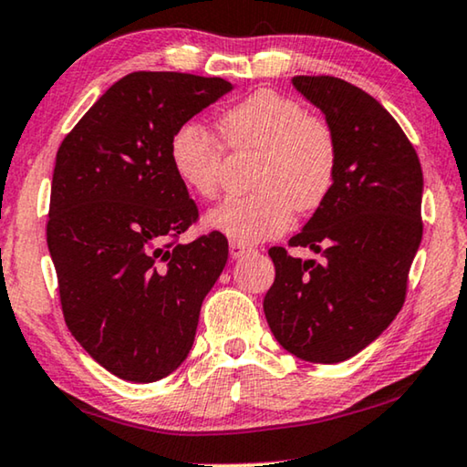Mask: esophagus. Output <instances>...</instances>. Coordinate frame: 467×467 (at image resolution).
I'll return each instance as SVG.
<instances>
[{
    "instance_id": "obj_1",
    "label": "esophagus",
    "mask_w": 467,
    "mask_h": 467,
    "mask_svg": "<svg viewBox=\"0 0 467 467\" xmlns=\"http://www.w3.org/2000/svg\"><path fill=\"white\" fill-rule=\"evenodd\" d=\"M254 251V247L249 245H243V243H236V241H231V257H243L245 254H251Z\"/></svg>"
}]
</instances>
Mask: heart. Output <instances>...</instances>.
<instances>
[{
  "mask_svg": "<svg viewBox=\"0 0 467 467\" xmlns=\"http://www.w3.org/2000/svg\"><path fill=\"white\" fill-rule=\"evenodd\" d=\"M234 151H260L255 193L228 199L207 224L236 243H260L286 231L293 207L314 212L330 195L338 170V140L330 124L297 99L270 88L251 93L220 116ZM170 164L189 191L216 199L224 189V150L202 124L187 122L170 139Z\"/></svg>",
  "mask_w": 467,
  "mask_h": 467,
  "instance_id": "obj_1",
  "label": "heart"
}]
</instances>
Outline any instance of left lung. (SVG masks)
<instances>
[{
    "mask_svg": "<svg viewBox=\"0 0 467 467\" xmlns=\"http://www.w3.org/2000/svg\"><path fill=\"white\" fill-rule=\"evenodd\" d=\"M293 85L327 114L338 170L327 202L288 241L324 262L272 247L276 278L264 314L288 353L338 364L372 343L403 307L424 231V179L411 140L372 95L327 74L293 77Z\"/></svg>",
    "mask_w": 467,
    "mask_h": 467,
    "instance_id": "8db88e82",
    "label": "left lung"
}]
</instances>
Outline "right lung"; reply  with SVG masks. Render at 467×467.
Returning a JSON list of instances; mask_svg holds the SVG:
<instances>
[{
	"label": "right lung",
	"instance_id": "1",
	"mask_svg": "<svg viewBox=\"0 0 467 467\" xmlns=\"http://www.w3.org/2000/svg\"><path fill=\"white\" fill-rule=\"evenodd\" d=\"M218 77L130 72L64 137L51 181L47 247L66 327L108 372L155 382L193 347L199 312L228 260L170 164V139L231 91Z\"/></svg>",
	"mask_w": 467,
	"mask_h": 467
}]
</instances>
